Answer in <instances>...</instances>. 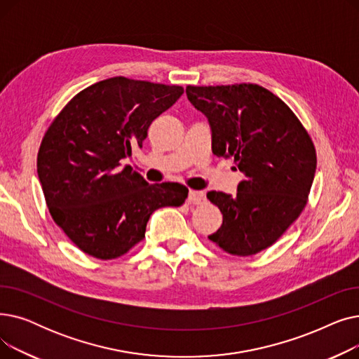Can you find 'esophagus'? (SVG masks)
Wrapping results in <instances>:
<instances>
[{
  "label": "esophagus",
  "instance_id": "34e87169",
  "mask_svg": "<svg viewBox=\"0 0 359 359\" xmlns=\"http://www.w3.org/2000/svg\"><path fill=\"white\" fill-rule=\"evenodd\" d=\"M187 201L191 203L199 205L205 201V194L203 192H198V191H189V196H187Z\"/></svg>",
  "mask_w": 359,
  "mask_h": 359
}]
</instances>
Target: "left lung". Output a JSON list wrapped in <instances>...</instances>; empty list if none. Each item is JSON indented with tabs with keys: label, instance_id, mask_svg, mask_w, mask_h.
<instances>
[{
	"label": "left lung",
	"instance_id": "1",
	"mask_svg": "<svg viewBox=\"0 0 359 359\" xmlns=\"http://www.w3.org/2000/svg\"><path fill=\"white\" fill-rule=\"evenodd\" d=\"M211 128L212 153L233 158L244 179L234 196L208 192L222 225L208 238L230 255H256L285 233L307 203L316 149L292 110L256 84L187 86Z\"/></svg>",
	"mask_w": 359,
	"mask_h": 359
}]
</instances>
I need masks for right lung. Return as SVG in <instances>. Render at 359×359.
Listing matches in <instances>:
<instances>
[{"instance_id":"1","label":"right lung","mask_w":359,"mask_h":359,"mask_svg":"<svg viewBox=\"0 0 359 359\" xmlns=\"http://www.w3.org/2000/svg\"><path fill=\"white\" fill-rule=\"evenodd\" d=\"M182 94L180 86L113 77L80 91L49 126L37 176L53 221L84 253L125 255L144 238L151 214L187 198L186 186L149 184L121 164Z\"/></svg>"}]
</instances>
